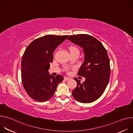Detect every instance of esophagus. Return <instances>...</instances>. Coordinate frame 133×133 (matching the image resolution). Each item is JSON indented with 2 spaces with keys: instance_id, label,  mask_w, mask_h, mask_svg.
<instances>
[{
  "instance_id": "esophagus-1",
  "label": "esophagus",
  "mask_w": 133,
  "mask_h": 133,
  "mask_svg": "<svg viewBox=\"0 0 133 133\" xmlns=\"http://www.w3.org/2000/svg\"><path fill=\"white\" fill-rule=\"evenodd\" d=\"M70 78H69V77H64V80L66 81H69V80H70Z\"/></svg>"
}]
</instances>
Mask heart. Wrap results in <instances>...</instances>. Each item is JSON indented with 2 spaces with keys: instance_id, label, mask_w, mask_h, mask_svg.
Listing matches in <instances>:
<instances>
[{
  "instance_id": "b5f03b06",
  "label": "heart",
  "mask_w": 133,
  "mask_h": 133,
  "mask_svg": "<svg viewBox=\"0 0 133 133\" xmlns=\"http://www.w3.org/2000/svg\"><path fill=\"white\" fill-rule=\"evenodd\" d=\"M69 50H70V52L74 51H78V49H77V48L75 47V46H71L69 48Z\"/></svg>"
}]
</instances>
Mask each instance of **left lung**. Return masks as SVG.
Masks as SVG:
<instances>
[{"label": "left lung", "instance_id": "left-lung-1", "mask_svg": "<svg viewBox=\"0 0 133 133\" xmlns=\"http://www.w3.org/2000/svg\"><path fill=\"white\" fill-rule=\"evenodd\" d=\"M81 47L84 61L78 75L85 78L81 83L77 78V86L72 90L75 99L82 103H90L98 99L109 82L110 69L107 52L103 44L94 37L86 34L69 36L67 38Z\"/></svg>", "mask_w": 133, "mask_h": 133}]
</instances>
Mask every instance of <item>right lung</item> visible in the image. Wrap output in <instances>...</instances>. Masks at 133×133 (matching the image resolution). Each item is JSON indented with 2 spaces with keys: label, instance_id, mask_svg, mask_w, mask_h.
<instances>
[{
  "label": "right lung",
  "instance_id": "add662e5",
  "mask_svg": "<svg viewBox=\"0 0 133 133\" xmlns=\"http://www.w3.org/2000/svg\"><path fill=\"white\" fill-rule=\"evenodd\" d=\"M68 36L46 35L32 41L26 49L22 59V80L28 95L35 101L50 99L64 78L52 76L48 69L53 52Z\"/></svg>",
  "mask_w": 133,
  "mask_h": 133
}]
</instances>
